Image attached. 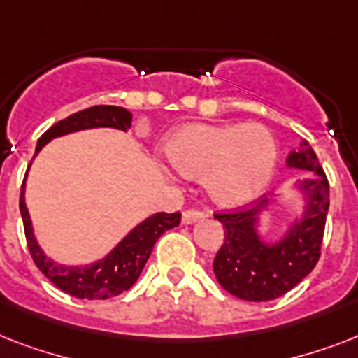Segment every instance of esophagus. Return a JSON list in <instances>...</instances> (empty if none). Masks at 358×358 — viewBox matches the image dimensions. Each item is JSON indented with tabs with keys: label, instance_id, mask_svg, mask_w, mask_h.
Returning a JSON list of instances; mask_svg holds the SVG:
<instances>
[{
	"label": "esophagus",
	"instance_id": "1",
	"mask_svg": "<svg viewBox=\"0 0 358 358\" xmlns=\"http://www.w3.org/2000/svg\"><path fill=\"white\" fill-rule=\"evenodd\" d=\"M202 219H204V212H201V210H185L182 213V223L184 224H193L196 221H202Z\"/></svg>",
	"mask_w": 358,
	"mask_h": 358
}]
</instances>
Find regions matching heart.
I'll return each mask as SVG.
<instances>
[{
  "mask_svg": "<svg viewBox=\"0 0 358 358\" xmlns=\"http://www.w3.org/2000/svg\"><path fill=\"white\" fill-rule=\"evenodd\" d=\"M169 165L204 180L223 208L249 204L264 193L277 167V141L262 124H185L165 143Z\"/></svg>",
  "mask_w": 358,
  "mask_h": 358,
  "instance_id": "obj_1",
  "label": "heart"
}]
</instances>
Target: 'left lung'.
I'll list each match as a JSON object with an SVG mask.
<instances>
[{
    "instance_id": "left-lung-1",
    "label": "left lung",
    "mask_w": 358,
    "mask_h": 358,
    "mask_svg": "<svg viewBox=\"0 0 358 358\" xmlns=\"http://www.w3.org/2000/svg\"><path fill=\"white\" fill-rule=\"evenodd\" d=\"M286 165L308 171L312 176L297 182L305 206L282 238L266 241L258 232L260 213L273 204L267 196L250 210L215 213L224 227V243L215 255L213 273L229 294L243 301L260 303L288 294L316 267L322 255L329 212L327 176L306 141L299 150L289 152Z\"/></svg>"
}]
</instances>
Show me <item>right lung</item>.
I'll use <instances>...</instances> for the list:
<instances>
[{
  "label": "right lung",
  "mask_w": 358,
  "mask_h": 358,
  "mask_svg": "<svg viewBox=\"0 0 358 358\" xmlns=\"http://www.w3.org/2000/svg\"><path fill=\"white\" fill-rule=\"evenodd\" d=\"M129 126H131V113L119 106H94V108L83 109L66 119L59 120L52 128L46 129L36 143L35 156L42 150V146L48 145L55 137L91 128H115L128 131ZM27 173H25V178H27ZM25 178L22 184V193H20V213L24 219L25 239H27L33 262L59 289H63L64 294L78 297V299H109L131 288L135 280L139 278L159 236L178 227L182 219L180 212L154 213L143 223L137 224L134 230H129L126 238L120 239L119 245L109 255L103 256L102 260L89 264V266H61L52 258H48L46 252L41 249V245L36 243L29 212L25 206Z\"/></svg>",
  "instance_id": "right-lung-1"
}]
</instances>
